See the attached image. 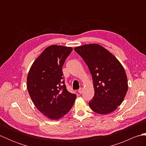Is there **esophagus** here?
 <instances>
[{
  "label": "esophagus",
  "instance_id": "esophagus-1",
  "mask_svg": "<svg viewBox=\"0 0 146 146\" xmlns=\"http://www.w3.org/2000/svg\"><path fill=\"white\" fill-rule=\"evenodd\" d=\"M83 88H80L79 90H78V93L80 94H82V93H83Z\"/></svg>",
  "mask_w": 146,
  "mask_h": 146
}]
</instances>
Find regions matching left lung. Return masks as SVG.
Segmentation results:
<instances>
[{
  "instance_id": "1",
  "label": "left lung",
  "mask_w": 146,
  "mask_h": 146,
  "mask_svg": "<svg viewBox=\"0 0 146 146\" xmlns=\"http://www.w3.org/2000/svg\"><path fill=\"white\" fill-rule=\"evenodd\" d=\"M74 49L92 74L95 95L89 102L90 107L103 115L115 110L128 90L127 78L122 65L111 52L97 44H85Z\"/></svg>"
}]
</instances>
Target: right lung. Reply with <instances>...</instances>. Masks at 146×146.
I'll return each instance as SVG.
<instances>
[{
  "label": "right lung",
  "instance_id": "obj_1",
  "mask_svg": "<svg viewBox=\"0 0 146 146\" xmlns=\"http://www.w3.org/2000/svg\"><path fill=\"white\" fill-rule=\"evenodd\" d=\"M73 48L51 45L34 61L27 77V88L36 108L49 119L58 120L70 110L76 100L64 84L62 68Z\"/></svg>",
  "mask_w": 146,
  "mask_h": 146
}]
</instances>
